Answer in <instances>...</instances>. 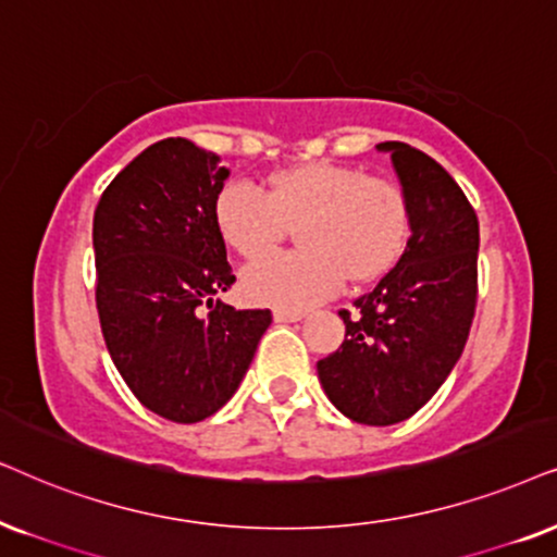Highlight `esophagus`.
Wrapping results in <instances>:
<instances>
[{"label": "esophagus", "mask_w": 557, "mask_h": 557, "mask_svg": "<svg viewBox=\"0 0 557 557\" xmlns=\"http://www.w3.org/2000/svg\"><path fill=\"white\" fill-rule=\"evenodd\" d=\"M302 311L298 308H274V321H300Z\"/></svg>", "instance_id": "34e87169"}]
</instances>
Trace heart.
I'll return each instance as SVG.
<instances>
[{
  "instance_id": "1",
  "label": "heart",
  "mask_w": 557,
  "mask_h": 557,
  "mask_svg": "<svg viewBox=\"0 0 557 557\" xmlns=\"http://www.w3.org/2000/svg\"><path fill=\"white\" fill-rule=\"evenodd\" d=\"M218 234L236 255L262 257L298 226L302 249L246 267L242 287L255 302L306 308L339 290L344 277L364 285L404 255L411 228L406 189L391 177L339 161H311L274 172L267 193L226 182L213 202Z\"/></svg>"
}]
</instances>
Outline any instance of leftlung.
<instances>
[{
	"label": "left lung",
	"mask_w": 557,
	"mask_h": 557,
	"mask_svg": "<svg viewBox=\"0 0 557 557\" xmlns=\"http://www.w3.org/2000/svg\"><path fill=\"white\" fill-rule=\"evenodd\" d=\"M411 206V236L393 270L355 313L342 347L319 360V377L344 417L398 424L440 391L466 349L478 306V215L460 185L432 157L385 140Z\"/></svg>",
	"instance_id": "left-lung-1"
}]
</instances>
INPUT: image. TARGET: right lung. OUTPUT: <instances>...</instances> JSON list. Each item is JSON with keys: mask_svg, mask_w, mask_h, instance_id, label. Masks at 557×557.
<instances>
[{"mask_svg": "<svg viewBox=\"0 0 557 557\" xmlns=\"http://www.w3.org/2000/svg\"><path fill=\"white\" fill-rule=\"evenodd\" d=\"M226 177L218 153L164 138L104 187L95 210L104 344L133 396L177 424L213 417L234 396L272 323L270 308L213 306L236 280L213 221Z\"/></svg>", "mask_w": 557, "mask_h": 557, "instance_id": "obj_1", "label": "right lung"}]
</instances>
